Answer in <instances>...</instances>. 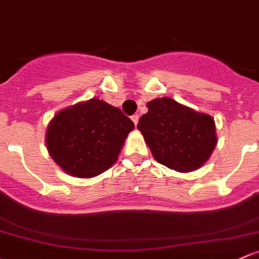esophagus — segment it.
<instances>
[{"instance_id":"esophagus-1","label":"esophagus","mask_w":259,"mask_h":259,"mask_svg":"<svg viewBox=\"0 0 259 259\" xmlns=\"http://www.w3.org/2000/svg\"><path fill=\"white\" fill-rule=\"evenodd\" d=\"M132 120L134 121L135 125L138 124V121H139V115H138V114H134V115H132Z\"/></svg>"}]
</instances>
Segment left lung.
Wrapping results in <instances>:
<instances>
[{
    "label": "left lung",
    "instance_id": "8db88e82",
    "mask_svg": "<svg viewBox=\"0 0 259 259\" xmlns=\"http://www.w3.org/2000/svg\"><path fill=\"white\" fill-rule=\"evenodd\" d=\"M138 122L157 162L181 172L194 171L211 156L217 144L214 121L171 98L154 99Z\"/></svg>",
    "mask_w": 259,
    "mask_h": 259
}]
</instances>
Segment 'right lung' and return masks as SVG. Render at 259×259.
Returning a JSON list of instances; mask_svg holds the SVG:
<instances>
[{"label": "right lung", "instance_id": "obj_1", "mask_svg": "<svg viewBox=\"0 0 259 259\" xmlns=\"http://www.w3.org/2000/svg\"><path fill=\"white\" fill-rule=\"evenodd\" d=\"M134 122L119 108L91 99L59 111L47 129L52 159L69 175L93 178L110 168Z\"/></svg>", "mask_w": 259, "mask_h": 259}]
</instances>
